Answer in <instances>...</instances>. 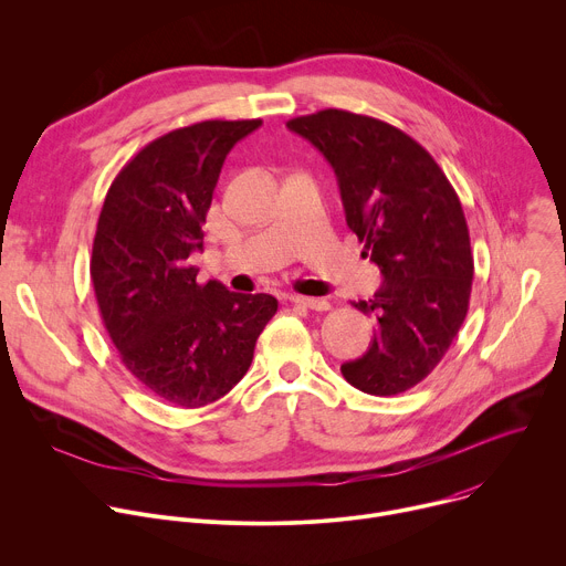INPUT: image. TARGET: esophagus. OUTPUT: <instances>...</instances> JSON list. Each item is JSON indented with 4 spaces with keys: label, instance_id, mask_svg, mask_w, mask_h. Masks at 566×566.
Instances as JSON below:
<instances>
[{
    "label": "esophagus",
    "instance_id": "1",
    "mask_svg": "<svg viewBox=\"0 0 566 566\" xmlns=\"http://www.w3.org/2000/svg\"><path fill=\"white\" fill-rule=\"evenodd\" d=\"M290 301L294 305H301V307H310V310H317V312H324V310H331V303L326 298H312V296H290Z\"/></svg>",
    "mask_w": 566,
    "mask_h": 566
}]
</instances>
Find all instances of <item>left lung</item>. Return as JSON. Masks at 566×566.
<instances>
[{"mask_svg":"<svg viewBox=\"0 0 566 566\" xmlns=\"http://www.w3.org/2000/svg\"><path fill=\"white\" fill-rule=\"evenodd\" d=\"M287 128L333 166L346 224L385 276L353 303L375 335L342 375L368 396L402 394L443 359L468 315L474 259L461 200L433 157L380 118L322 109Z\"/></svg>","mask_w":566,"mask_h":566,"instance_id":"left-lung-1","label":"left lung"}]
</instances>
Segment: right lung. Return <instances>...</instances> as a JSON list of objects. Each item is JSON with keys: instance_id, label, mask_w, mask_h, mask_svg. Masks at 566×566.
Masks as SVG:
<instances>
[{"instance_id": "add662e5", "label": "right lung", "mask_w": 566, "mask_h": 566, "mask_svg": "<svg viewBox=\"0 0 566 566\" xmlns=\"http://www.w3.org/2000/svg\"><path fill=\"white\" fill-rule=\"evenodd\" d=\"M263 120H202L142 148L105 196L90 274L120 361L161 400L198 409L227 396L276 315L270 294L200 285L188 263L229 150Z\"/></svg>"}]
</instances>
